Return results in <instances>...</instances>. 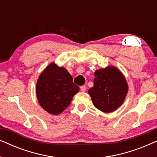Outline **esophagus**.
Masks as SVG:
<instances>
[{
  "label": "esophagus",
  "mask_w": 157,
  "mask_h": 157,
  "mask_svg": "<svg viewBox=\"0 0 157 157\" xmlns=\"http://www.w3.org/2000/svg\"><path fill=\"white\" fill-rule=\"evenodd\" d=\"M80 89L81 91H85L86 90V86H81Z\"/></svg>",
  "instance_id": "34e87169"
}]
</instances>
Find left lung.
I'll return each mask as SVG.
<instances>
[{"label":"left lung","mask_w":157,"mask_h":157,"mask_svg":"<svg viewBox=\"0 0 157 157\" xmlns=\"http://www.w3.org/2000/svg\"><path fill=\"white\" fill-rule=\"evenodd\" d=\"M94 86L89 90L94 106L105 113H110L123 104L128 92L125 77L115 66L96 70Z\"/></svg>","instance_id":"left-lung-1"}]
</instances>
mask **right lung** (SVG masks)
Instances as JSON below:
<instances>
[{"label": "right lung", "instance_id": "obj_1", "mask_svg": "<svg viewBox=\"0 0 157 157\" xmlns=\"http://www.w3.org/2000/svg\"><path fill=\"white\" fill-rule=\"evenodd\" d=\"M78 91L79 87L73 82L68 71L54 63L45 68L36 83L38 103L45 111L53 115L63 112Z\"/></svg>", "mask_w": 157, "mask_h": 157}]
</instances>
